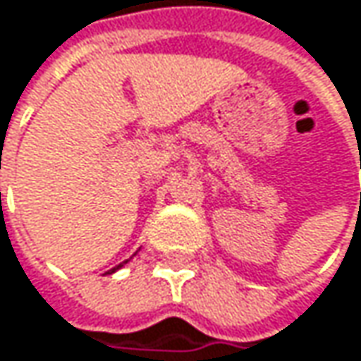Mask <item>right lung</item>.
<instances>
[{
  "mask_svg": "<svg viewBox=\"0 0 361 361\" xmlns=\"http://www.w3.org/2000/svg\"><path fill=\"white\" fill-rule=\"evenodd\" d=\"M126 262H128V260H126ZM126 262H121V264H117V267H115V269H111V273H115V271H117V269H119V267H123V264H126Z\"/></svg>",
  "mask_w": 361,
  "mask_h": 361,
  "instance_id": "right-lung-1",
  "label": "right lung"
}]
</instances>
